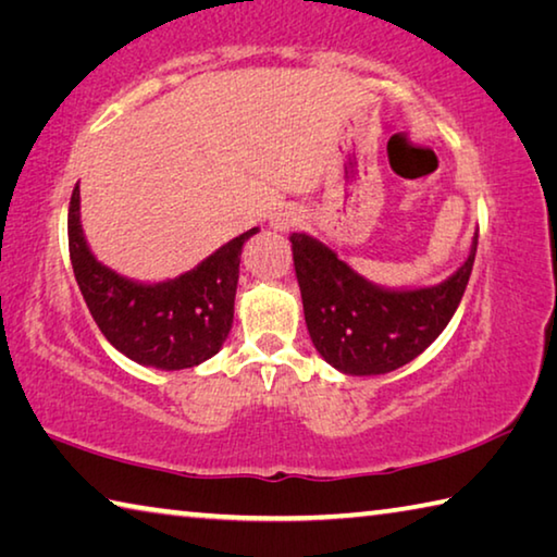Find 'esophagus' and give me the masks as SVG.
I'll return each instance as SVG.
<instances>
[{
	"mask_svg": "<svg viewBox=\"0 0 557 557\" xmlns=\"http://www.w3.org/2000/svg\"><path fill=\"white\" fill-rule=\"evenodd\" d=\"M301 221V211L295 209V206H285V209H280L272 213V221L270 225L275 231H289L292 225H297Z\"/></svg>",
	"mask_w": 557,
	"mask_h": 557,
	"instance_id": "1",
	"label": "esophagus"
}]
</instances>
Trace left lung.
<instances>
[{
    "label": "left lung",
    "instance_id": "obj_1",
    "mask_svg": "<svg viewBox=\"0 0 557 557\" xmlns=\"http://www.w3.org/2000/svg\"><path fill=\"white\" fill-rule=\"evenodd\" d=\"M289 240L317 351L346 375H381L410 363L445 332L474 268L479 233L457 272L418 289L373 285L307 233H292Z\"/></svg>",
    "mask_w": 557,
    "mask_h": 557
}]
</instances>
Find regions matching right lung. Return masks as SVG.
<instances>
[{"label": "right lung", "instance_id": "obj_1", "mask_svg": "<svg viewBox=\"0 0 557 557\" xmlns=\"http://www.w3.org/2000/svg\"><path fill=\"white\" fill-rule=\"evenodd\" d=\"M258 228L221 245L194 270L164 282H139L92 256L81 225V191L69 206V250L75 282L102 336L139 366L194 369L221 351L233 326L240 252Z\"/></svg>", "mask_w": 557, "mask_h": 557}]
</instances>
